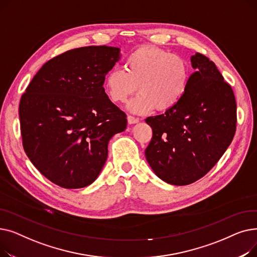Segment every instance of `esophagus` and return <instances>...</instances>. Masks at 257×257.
Listing matches in <instances>:
<instances>
[{
	"instance_id": "1",
	"label": "esophagus",
	"mask_w": 257,
	"mask_h": 257,
	"mask_svg": "<svg viewBox=\"0 0 257 257\" xmlns=\"http://www.w3.org/2000/svg\"><path fill=\"white\" fill-rule=\"evenodd\" d=\"M127 118H128V123H129V124H137V123H139V121H140V118H139V117L132 116V115H128Z\"/></svg>"
}]
</instances>
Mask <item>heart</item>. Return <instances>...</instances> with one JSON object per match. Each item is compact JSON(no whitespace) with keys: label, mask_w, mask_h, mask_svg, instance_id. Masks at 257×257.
Returning <instances> with one entry per match:
<instances>
[{"label":"heart","mask_w":257,"mask_h":257,"mask_svg":"<svg viewBox=\"0 0 257 257\" xmlns=\"http://www.w3.org/2000/svg\"><path fill=\"white\" fill-rule=\"evenodd\" d=\"M124 70L114 67L108 72L104 87L112 102L123 103L138 85L140 93L128 103V109L136 113L150 112L154 108L157 111L172 109L183 98L191 80L184 58L152 45L131 52Z\"/></svg>","instance_id":"b5f03b06"}]
</instances>
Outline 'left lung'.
I'll list each match as a JSON object with an SVG mask.
<instances>
[{
    "label": "left lung",
    "instance_id": "1",
    "mask_svg": "<svg viewBox=\"0 0 257 257\" xmlns=\"http://www.w3.org/2000/svg\"><path fill=\"white\" fill-rule=\"evenodd\" d=\"M180 102L165 113L149 116L153 137L145 151L148 164L161 180L191 184L206 175L231 144L236 128L234 93L218 67L196 53Z\"/></svg>",
    "mask_w": 257,
    "mask_h": 257
}]
</instances>
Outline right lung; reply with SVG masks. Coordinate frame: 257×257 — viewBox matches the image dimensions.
<instances>
[{"mask_svg": "<svg viewBox=\"0 0 257 257\" xmlns=\"http://www.w3.org/2000/svg\"><path fill=\"white\" fill-rule=\"evenodd\" d=\"M119 49L89 46L46 62L20 102L24 150L46 178L64 188L91 184L108 155V143L127 117L108 98L105 76Z\"/></svg>", "mask_w": 257, "mask_h": 257, "instance_id": "1", "label": "right lung"}]
</instances>
